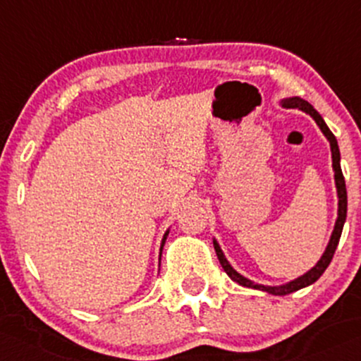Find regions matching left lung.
Listing matches in <instances>:
<instances>
[{"label":"left lung","mask_w":361,"mask_h":361,"mask_svg":"<svg viewBox=\"0 0 361 361\" xmlns=\"http://www.w3.org/2000/svg\"><path fill=\"white\" fill-rule=\"evenodd\" d=\"M280 104H282V107H286V109H299V111L310 114V116L314 119V123H317V126L320 128L322 133L325 135V138L329 140V143H331V152H332L334 180H336L337 199H339V202H337V219H336V225H334L331 240H329L327 247H325L324 254H322V257L318 259V263L314 264L311 270L306 271L305 275L298 276V279L290 280V282L283 283V286H263V283H256V282H252V280L245 279L244 275H240V273H238L237 270H233V267H231V264L228 263V259H226L225 254H223L221 247H219L218 240H216V238H212L216 256H218V259H219V263H221L223 270L226 271V275H228L230 279L233 280V282H237L238 286H242V287H249V289L263 290V292H268V294H273V295H287V294H290V292L305 289V287H308V286H311V283H314L318 279H320L322 275H324V271L327 270V267L331 264L334 252H336V249H337V244H339V238H341V233H343V226H344V221H346V212H348L346 181H344L343 171H341V152H339V145H337V140H336V136H334V133L329 130V126L325 124L324 117H322L320 114L314 111L313 105H310L308 102L302 100V98H299V97L283 98Z\"/></svg>","instance_id":"1"}]
</instances>
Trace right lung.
Wrapping results in <instances>:
<instances>
[{"instance_id": "obj_1", "label": "right lung", "mask_w": 361, "mask_h": 361, "mask_svg": "<svg viewBox=\"0 0 361 361\" xmlns=\"http://www.w3.org/2000/svg\"><path fill=\"white\" fill-rule=\"evenodd\" d=\"M168 235H169V230L166 231V233H164V237H162V242H161V254H162V247H164V244H166V238H168Z\"/></svg>"}]
</instances>
